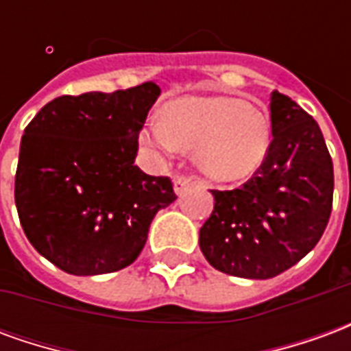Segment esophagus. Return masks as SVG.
<instances>
[{"label": "esophagus", "instance_id": "esophagus-1", "mask_svg": "<svg viewBox=\"0 0 351 351\" xmlns=\"http://www.w3.org/2000/svg\"><path fill=\"white\" fill-rule=\"evenodd\" d=\"M173 182H175V193H176V195H182L184 191L188 190V188L191 186L190 178H186V176H182V175H175Z\"/></svg>", "mask_w": 351, "mask_h": 351}]
</instances>
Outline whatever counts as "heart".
<instances>
[{
  "label": "heart",
  "instance_id": "heart-1",
  "mask_svg": "<svg viewBox=\"0 0 351 351\" xmlns=\"http://www.w3.org/2000/svg\"><path fill=\"white\" fill-rule=\"evenodd\" d=\"M141 143L160 154L195 148V163L208 178L233 182L265 161L271 122L261 108L237 97L184 95L169 101L161 120L146 123Z\"/></svg>",
  "mask_w": 351,
  "mask_h": 351
}]
</instances>
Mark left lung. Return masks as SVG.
Returning a JSON list of instances; mask_svg holds the SVG:
<instances>
[{
    "label": "left lung",
    "instance_id": "1",
    "mask_svg": "<svg viewBox=\"0 0 351 351\" xmlns=\"http://www.w3.org/2000/svg\"><path fill=\"white\" fill-rule=\"evenodd\" d=\"M272 141L243 188L213 190L214 210L199 229L206 261L239 278L287 271L324 235L332 208V161L317 122L291 97L271 93Z\"/></svg>",
    "mask_w": 351,
    "mask_h": 351
}]
</instances>
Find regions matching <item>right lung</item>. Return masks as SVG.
<instances>
[{
  "label": "right lung",
  "instance_id": "1",
  "mask_svg": "<svg viewBox=\"0 0 351 351\" xmlns=\"http://www.w3.org/2000/svg\"><path fill=\"white\" fill-rule=\"evenodd\" d=\"M156 82L56 97L20 143L14 203L27 241L75 276L116 272L138 258L158 210L176 199L167 176L133 165Z\"/></svg>",
  "mask_w": 351,
  "mask_h": 351
}]
</instances>
